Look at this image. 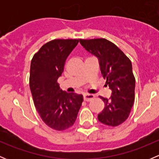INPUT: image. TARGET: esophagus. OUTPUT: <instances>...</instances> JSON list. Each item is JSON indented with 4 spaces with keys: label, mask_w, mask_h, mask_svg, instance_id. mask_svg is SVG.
Returning a JSON list of instances; mask_svg holds the SVG:
<instances>
[{
    "label": "esophagus",
    "mask_w": 159,
    "mask_h": 159,
    "mask_svg": "<svg viewBox=\"0 0 159 159\" xmlns=\"http://www.w3.org/2000/svg\"><path fill=\"white\" fill-rule=\"evenodd\" d=\"M94 94H84V100L85 102H90L91 101L92 99H94Z\"/></svg>",
    "instance_id": "1"
}]
</instances>
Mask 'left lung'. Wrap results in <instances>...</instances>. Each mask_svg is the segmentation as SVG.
<instances>
[{"label": "left lung", "mask_w": 159, "mask_h": 159, "mask_svg": "<svg viewBox=\"0 0 159 159\" xmlns=\"http://www.w3.org/2000/svg\"><path fill=\"white\" fill-rule=\"evenodd\" d=\"M80 44L97 57L102 76L111 90L109 99L100 96L105 108L98 119L106 125H119L128 118L134 102L135 78L131 61L115 44L104 38L80 39Z\"/></svg>", "instance_id": "8db88e82"}]
</instances>
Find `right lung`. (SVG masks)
<instances>
[{"mask_svg": "<svg viewBox=\"0 0 159 159\" xmlns=\"http://www.w3.org/2000/svg\"><path fill=\"white\" fill-rule=\"evenodd\" d=\"M79 40L57 39L46 43L30 63V89L42 121L53 129L65 130L74 125L83 100L82 94L67 93L57 81L67 57Z\"/></svg>", "mask_w": 159, "mask_h": 159, "instance_id": "add662e5", "label": "right lung"}]
</instances>
